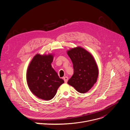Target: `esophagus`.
<instances>
[{"label":"esophagus","mask_w":130,"mask_h":130,"mask_svg":"<svg viewBox=\"0 0 130 130\" xmlns=\"http://www.w3.org/2000/svg\"><path fill=\"white\" fill-rule=\"evenodd\" d=\"M63 79H64V80L65 82V83H67V82H68V77L67 76H65L63 77Z\"/></svg>","instance_id":"esophagus-1"}]
</instances>
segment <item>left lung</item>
Segmentation results:
<instances>
[{
  "label": "left lung",
  "instance_id": "obj_1",
  "mask_svg": "<svg viewBox=\"0 0 130 130\" xmlns=\"http://www.w3.org/2000/svg\"><path fill=\"white\" fill-rule=\"evenodd\" d=\"M67 53L74 69L73 74L67 83L79 93H87L96 83L98 76L95 60L89 52L80 46L71 48Z\"/></svg>",
  "mask_w": 130,
  "mask_h": 130
}]
</instances>
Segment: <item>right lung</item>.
Returning <instances> with one entry per match:
<instances>
[{"mask_svg": "<svg viewBox=\"0 0 130 130\" xmlns=\"http://www.w3.org/2000/svg\"><path fill=\"white\" fill-rule=\"evenodd\" d=\"M53 57L52 54L36 55L27 71L29 89L36 97L44 100L53 99L59 87L64 83L51 66Z\"/></svg>", "mask_w": 130, "mask_h": 130, "instance_id": "right-lung-1", "label": "right lung"}]
</instances>
